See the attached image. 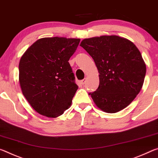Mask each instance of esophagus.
Returning <instances> with one entry per match:
<instances>
[{"instance_id":"obj_1","label":"esophagus","mask_w":158,"mask_h":158,"mask_svg":"<svg viewBox=\"0 0 158 158\" xmlns=\"http://www.w3.org/2000/svg\"><path fill=\"white\" fill-rule=\"evenodd\" d=\"M86 80H87V78H86V77H85V78H84L83 80H82V81H81V84H82V85H84V84L85 83V82H86Z\"/></svg>"}]
</instances>
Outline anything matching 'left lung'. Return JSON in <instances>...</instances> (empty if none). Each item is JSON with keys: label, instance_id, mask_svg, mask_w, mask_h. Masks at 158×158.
Returning <instances> with one entry per match:
<instances>
[{"label": "left lung", "instance_id": "left-lung-1", "mask_svg": "<svg viewBox=\"0 0 158 158\" xmlns=\"http://www.w3.org/2000/svg\"><path fill=\"white\" fill-rule=\"evenodd\" d=\"M81 46L94 59L99 85L89 93L101 110L113 113L135 99L143 86L146 67L134 44L118 35L86 38Z\"/></svg>", "mask_w": 158, "mask_h": 158}]
</instances>
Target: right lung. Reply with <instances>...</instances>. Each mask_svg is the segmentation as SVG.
Instances as JSON below:
<instances>
[{"mask_svg": "<svg viewBox=\"0 0 158 158\" xmlns=\"http://www.w3.org/2000/svg\"><path fill=\"white\" fill-rule=\"evenodd\" d=\"M80 41L78 38H41L21 58V89L28 102L40 115L58 117L71 106L78 86L69 60Z\"/></svg>", "mask_w": 158, "mask_h": 158, "instance_id": "1", "label": "right lung"}]
</instances>
